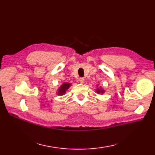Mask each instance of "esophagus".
Instances as JSON below:
<instances>
[{
    "label": "esophagus",
    "mask_w": 155,
    "mask_h": 155,
    "mask_svg": "<svg viewBox=\"0 0 155 155\" xmlns=\"http://www.w3.org/2000/svg\"><path fill=\"white\" fill-rule=\"evenodd\" d=\"M84 78H79V83H81V84H83V83H84Z\"/></svg>",
    "instance_id": "esophagus-1"
}]
</instances>
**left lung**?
<instances>
[{"label":"left lung","instance_id":"8db88e82","mask_svg":"<svg viewBox=\"0 0 155 155\" xmlns=\"http://www.w3.org/2000/svg\"><path fill=\"white\" fill-rule=\"evenodd\" d=\"M97 93L103 94V93H104V91L103 90V89H101V88H97Z\"/></svg>","mask_w":155,"mask_h":155}]
</instances>
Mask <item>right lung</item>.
<instances>
[{"mask_svg":"<svg viewBox=\"0 0 155 155\" xmlns=\"http://www.w3.org/2000/svg\"><path fill=\"white\" fill-rule=\"evenodd\" d=\"M71 84L70 83H63L62 84L61 87L59 88L58 91V94L62 95L63 94L65 93L66 91H67L68 88L70 87Z\"/></svg>","mask_w":155,"mask_h":155,"instance_id":"1","label":"right lung"}]
</instances>
